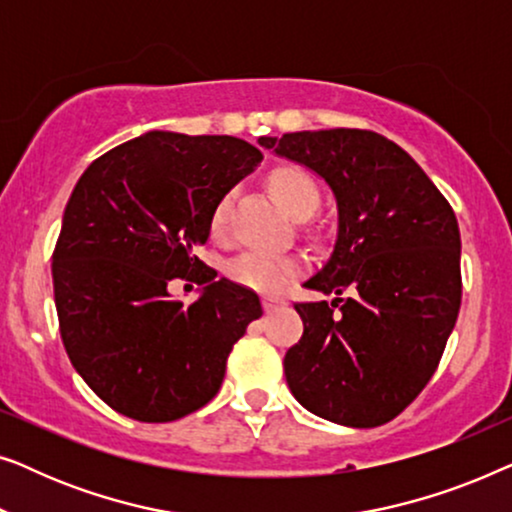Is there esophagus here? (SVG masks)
<instances>
[{
  "label": "esophagus",
  "instance_id": "1",
  "mask_svg": "<svg viewBox=\"0 0 512 512\" xmlns=\"http://www.w3.org/2000/svg\"><path fill=\"white\" fill-rule=\"evenodd\" d=\"M284 305H286V303H284L282 298H275V296H265V298H263V310L268 312V314L282 310Z\"/></svg>",
  "mask_w": 512,
  "mask_h": 512
}]
</instances>
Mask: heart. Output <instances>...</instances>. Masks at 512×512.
Returning <instances> with one entry per match:
<instances>
[{"mask_svg":"<svg viewBox=\"0 0 512 512\" xmlns=\"http://www.w3.org/2000/svg\"><path fill=\"white\" fill-rule=\"evenodd\" d=\"M270 191L279 205L296 219L310 216L319 205V188L310 174L298 167H277L270 174ZM230 198H221L212 212V233L223 237L228 233ZM303 270V258L296 254H275V251H244L228 263V277L244 289L258 293H277L282 286Z\"/></svg>","mask_w":512,"mask_h":512,"instance_id":"b5f03b06","label":"heart"}]
</instances>
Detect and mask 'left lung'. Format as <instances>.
<instances>
[{
	"instance_id": "8db88e82",
	"label": "left lung",
	"mask_w": 512,
	"mask_h": 512,
	"mask_svg": "<svg viewBox=\"0 0 512 512\" xmlns=\"http://www.w3.org/2000/svg\"><path fill=\"white\" fill-rule=\"evenodd\" d=\"M258 144L317 174L338 207L331 256L303 284L335 298L296 305L305 331L284 356L286 384L333 424H387L436 373L457 321V216L410 153L377 132L303 130Z\"/></svg>"
}]
</instances>
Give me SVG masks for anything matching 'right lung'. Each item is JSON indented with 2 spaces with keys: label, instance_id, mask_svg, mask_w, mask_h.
Instances as JSON below:
<instances>
[{
  "label": "right lung",
  "instance_id": "obj_1",
  "mask_svg": "<svg viewBox=\"0 0 512 512\" xmlns=\"http://www.w3.org/2000/svg\"><path fill=\"white\" fill-rule=\"evenodd\" d=\"M261 160L237 137L151 130L76 181L53 251L55 310L76 373L121 415L174 422L212 401L263 314L254 291L193 256L214 207ZM172 278L202 283L199 300L172 301Z\"/></svg>",
  "mask_w": 512,
  "mask_h": 512
}]
</instances>
